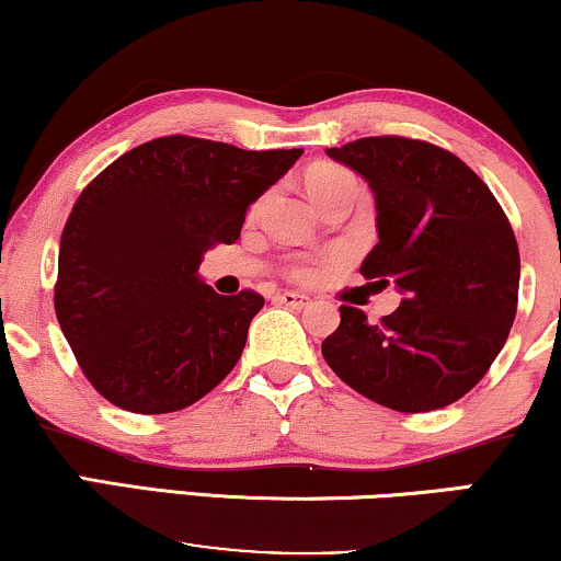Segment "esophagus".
I'll return each mask as SVG.
<instances>
[{
	"instance_id": "obj_1",
	"label": "esophagus",
	"mask_w": 561,
	"mask_h": 561,
	"mask_svg": "<svg viewBox=\"0 0 561 561\" xmlns=\"http://www.w3.org/2000/svg\"><path fill=\"white\" fill-rule=\"evenodd\" d=\"M277 302L284 307H295V310H299V307L310 305V297L299 295V291H282V295H277Z\"/></svg>"
}]
</instances>
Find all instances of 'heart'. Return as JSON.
<instances>
[{
    "label": "heart",
    "instance_id": "b5f03b06",
    "mask_svg": "<svg viewBox=\"0 0 561 561\" xmlns=\"http://www.w3.org/2000/svg\"><path fill=\"white\" fill-rule=\"evenodd\" d=\"M307 187H310V195L320 205L343 191H358V180L353 178L348 170L325 164V168L312 170L310 175H307ZM314 274H318V264L310 262V259H295V262L287 266V277L295 282H310L314 279Z\"/></svg>",
    "mask_w": 561,
    "mask_h": 561
}]
</instances>
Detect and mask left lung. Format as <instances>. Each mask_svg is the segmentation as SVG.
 Returning a JSON list of instances; mask_svg holds the SVG:
<instances>
[{"mask_svg":"<svg viewBox=\"0 0 561 561\" xmlns=\"http://www.w3.org/2000/svg\"><path fill=\"white\" fill-rule=\"evenodd\" d=\"M328 157L376 195L378 243L360 274L393 282L404 299L376 325L341 305L322 358L393 412L453 404L488 374L516 320L520 256L508 216L460 157L424 139L363 137Z\"/></svg>","mask_w":561,"mask_h":561,"instance_id":"1","label":"left lung"}]
</instances>
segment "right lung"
Returning a JSON list of instances; mask_svg holds the SVG:
<instances>
[{"mask_svg":"<svg viewBox=\"0 0 561 561\" xmlns=\"http://www.w3.org/2000/svg\"><path fill=\"white\" fill-rule=\"evenodd\" d=\"M302 149L249 152L157 137L99 172L60 236L55 314L83 376L134 414H170L216 389L264 307L198 279L203 251L241 236L249 205Z\"/></svg>","mask_w":561,"mask_h":561,"instance_id":"obj_1","label":"right lung"}]
</instances>
